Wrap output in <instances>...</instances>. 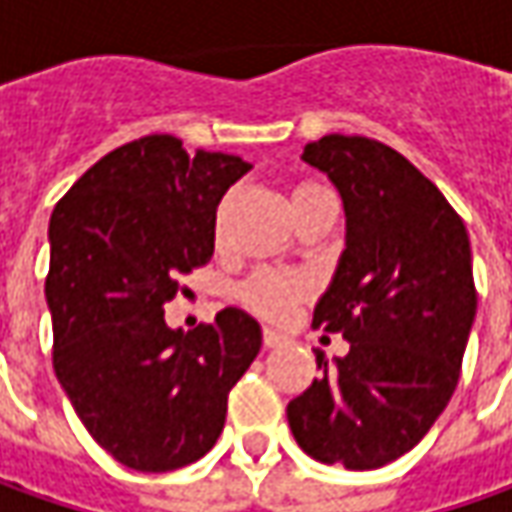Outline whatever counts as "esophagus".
<instances>
[{
	"label": "esophagus",
	"mask_w": 512,
	"mask_h": 512,
	"mask_svg": "<svg viewBox=\"0 0 512 512\" xmlns=\"http://www.w3.org/2000/svg\"><path fill=\"white\" fill-rule=\"evenodd\" d=\"M289 344V338L286 335H280L278 329H263V346H269V349H278V346Z\"/></svg>",
	"instance_id": "esophagus-1"
}]
</instances>
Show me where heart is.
I'll return each mask as SVG.
<instances>
[{"label":"heart","instance_id":"1","mask_svg":"<svg viewBox=\"0 0 512 512\" xmlns=\"http://www.w3.org/2000/svg\"><path fill=\"white\" fill-rule=\"evenodd\" d=\"M318 189H321L318 183H298L292 197L300 200ZM220 229H223V209L217 214V232ZM303 295H306V280L298 275H283L275 269H257L255 275L240 286L243 303L263 318H286Z\"/></svg>","mask_w":512,"mask_h":512}]
</instances>
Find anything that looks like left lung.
<instances>
[{"label": "left lung", "instance_id": "obj_1", "mask_svg": "<svg viewBox=\"0 0 512 512\" xmlns=\"http://www.w3.org/2000/svg\"><path fill=\"white\" fill-rule=\"evenodd\" d=\"M303 160L338 186L346 249L312 326L349 352L289 401L303 453L346 470H378L410 453L453 398L476 318L464 220L395 148L326 134Z\"/></svg>", "mask_w": 512, "mask_h": 512}]
</instances>
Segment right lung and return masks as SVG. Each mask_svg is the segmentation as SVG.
I'll use <instances>...</instances> for the list:
<instances>
[{
  "mask_svg": "<svg viewBox=\"0 0 512 512\" xmlns=\"http://www.w3.org/2000/svg\"><path fill=\"white\" fill-rule=\"evenodd\" d=\"M249 168L148 134L108 151L51 214L54 372L91 438L131 470L168 473L206 456L260 352L243 309L191 332L163 318L180 278L212 260L217 203Z\"/></svg>",
  "mask_w": 512,
  "mask_h": 512,
  "instance_id": "right-lung-1",
  "label": "right lung"
}]
</instances>
